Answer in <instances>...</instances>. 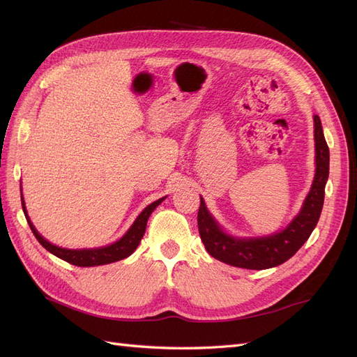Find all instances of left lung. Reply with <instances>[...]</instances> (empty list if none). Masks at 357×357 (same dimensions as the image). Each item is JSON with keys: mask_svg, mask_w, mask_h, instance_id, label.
Wrapping results in <instances>:
<instances>
[{"mask_svg": "<svg viewBox=\"0 0 357 357\" xmlns=\"http://www.w3.org/2000/svg\"><path fill=\"white\" fill-rule=\"evenodd\" d=\"M316 174L301 211L283 231L238 238L226 234L214 220L201 198L198 229L207 252L220 262L245 269H266L282 265L294 256L314 231L325 201V186L329 177V147L323 135L320 117L314 116Z\"/></svg>", "mask_w": 357, "mask_h": 357, "instance_id": "1", "label": "left lung"}]
</instances>
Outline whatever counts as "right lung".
I'll return each instance as SVG.
<instances>
[{
  "label": "right lung",
  "mask_w": 357,
  "mask_h": 357,
  "mask_svg": "<svg viewBox=\"0 0 357 357\" xmlns=\"http://www.w3.org/2000/svg\"><path fill=\"white\" fill-rule=\"evenodd\" d=\"M20 198H22V208H24L25 218H26V222L29 225L32 234L36 235V238L38 240V243L43 247H45L47 252H50L52 255H55L59 259H62V261H66V262H68L71 265H75V266H98V265H105V264L122 261V259L131 256L135 252V248L138 247L139 241H142L143 235L146 232V226H147V220L150 218V214L153 213V210L167 197L159 198L158 201L147 205V207L142 213H139V215L135 219V222L132 223L131 228L128 229V232L122 236L121 240H117L116 243H113L110 245H104V247H98V248H80V250L62 248V247H58V245L52 244L47 240L43 238V236L37 232V229L34 228V225H32V222L28 218L24 197H20Z\"/></svg>",
  "instance_id": "right-lung-1"
}]
</instances>
